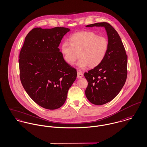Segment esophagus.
I'll return each mask as SVG.
<instances>
[{
	"instance_id": "34e87169",
	"label": "esophagus",
	"mask_w": 147,
	"mask_h": 147,
	"mask_svg": "<svg viewBox=\"0 0 147 147\" xmlns=\"http://www.w3.org/2000/svg\"><path fill=\"white\" fill-rule=\"evenodd\" d=\"M83 76H84V75H83V74H82L81 72L78 71V76H77V78H78V79H80V78H82Z\"/></svg>"
}]
</instances>
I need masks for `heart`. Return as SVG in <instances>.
Here are the masks:
<instances>
[{"mask_svg": "<svg viewBox=\"0 0 147 147\" xmlns=\"http://www.w3.org/2000/svg\"><path fill=\"white\" fill-rule=\"evenodd\" d=\"M69 42H62L61 52L64 60L69 65H74L79 57L78 66L80 68L85 69L88 66L93 68L99 65L106 55L108 40L92 31L77 32L69 37Z\"/></svg>", "mask_w": 147, "mask_h": 147, "instance_id": "b5f03b06", "label": "heart"}]
</instances>
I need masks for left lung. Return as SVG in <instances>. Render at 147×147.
<instances>
[{
  "label": "left lung",
  "mask_w": 147,
  "mask_h": 147,
  "mask_svg": "<svg viewBox=\"0 0 147 147\" xmlns=\"http://www.w3.org/2000/svg\"><path fill=\"white\" fill-rule=\"evenodd\" d=\"M104 27L108 36V48L102 62L84 74L88 85L85 95L90 102L103 105L113 99L123 86L127 75V55L116 30L107 22L86 27Z\"/></svg>",
  "instance_id": "8db88e82"
}]
</instances>
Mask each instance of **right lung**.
<instances>
[{
    "label": "right lung",
    "instance_id": "obj_1",
    "mask_svg": "<svg viewBox=\"0 0 147 147\" xmlns=\"http://www.w3.org/2000/svg\"><path fill=\"white\" fill-rule=\"evenodd\" d=\"M70 30L63 27H36L27 35L20 53V76L30 97L48 109L63 106L76 79V69L67 64L58 47Z\"/></svg>",
    "mask_w": 147,
    "mask_h": 147
}]
</instances>
